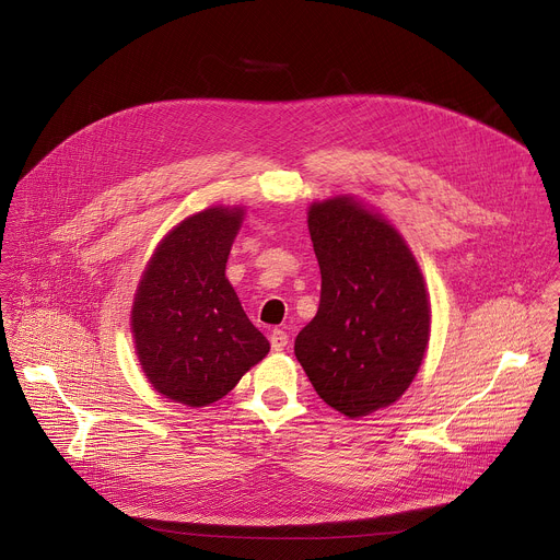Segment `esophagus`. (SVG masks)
Instances as JSON below:
<instances>
[{"instance_id": "esophagus-1", "label": "esophagus", "mask_w": 560, "mask_h": 560, "mask_svg": "<svg viewBox=\"0 0 560 560\" xmlns=\"http://www.w3.org/2000/svg\"><path fill=\"white\" fill-rule=\"evenodd\" d=\"M270 346L275 352H283L288 346V335L283 330H272L270 332Z\"/></svg>"}]
</instances>
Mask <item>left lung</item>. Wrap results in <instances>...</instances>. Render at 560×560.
I'll use <instances>...</instances> for the list:
<instances>
[{"label": "left lung", "mask_w": 560, "mask_h": 560, "mask_svg": "<svg viewBox=\"0 0 560 560\" xmlns=\"http://www.w3.org/2000/svg\"><path fill=\"white\" fill-rule=\"evenodd\" d=\"M307 230L322 301L294 354L330 408L368 417L398 401L425 359V279L404 234L352 195L310 203Z\"/></svg>", "instance_id": "8db88e82"}]
</instances>
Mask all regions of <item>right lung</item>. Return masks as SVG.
<instances>
[{
    "mask_svg": "<svg viewBox=\"0 0 560 560\" xmlns=\"http://www.w3.org/2000/svg\"><path fill=\"white\" fill-rule=\"evenodd\" d=\"M244 217V206L186 217L137 283L130 330L139 365L154 392L188 408L219 401L270 352L225 277Z\"/></svg>",
    "mask_w": 560,
    "mask_h": 560,
    "instance_id": "1",
    "label": "right lung"
}]
</instances>
